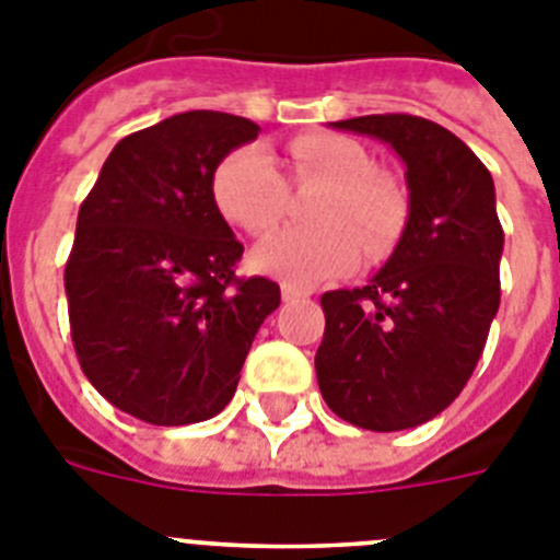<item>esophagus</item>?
I'll return each instance as SVG.
<instances>
[{
	"label": "esophagus",
	"mask_w": 560,
	"mask_h": 560,
	"mask_svg": "<svg viewBox=\"0 0 560 560\" xmlns=\"http://www.w3.org/2000/svg\"><path fill=\"white\" fill-rule=\"evenodd\" d=\"M280 294H283V303H296V300H305V296H308V291L296 289V285H291V283H283L280 285Z\"/></svg>",
	"instance_id": "34e87169"
}]
</instances>
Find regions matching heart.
Wrapping results in <instances>:
<instances>
[{
    "label": "heart",
    "mask_w": 560,
    "mask_h": 560,
    "mask_svg": "<svg viewBox=\"0 0 560 560\" xmlns=\"http://www.w3.org/2000/svg\"><path fill=\"white\" fill-rule=\"evenodd\" d=\"M291 179L328 182L314 207L316 226H289L269 235L252 255L264 275L291 285L325 283L353 269L365 237L370 255H384L407 226L409 199L404 187L375 171L361 142L330 131L300 133L285 145ZM212 201L237 230L266 235L280 224L289 201V182L271 153L241 145L226 153L212 173Z\"/></svg>",
    "instance_id": "b5f03b06"
}]
</instances>
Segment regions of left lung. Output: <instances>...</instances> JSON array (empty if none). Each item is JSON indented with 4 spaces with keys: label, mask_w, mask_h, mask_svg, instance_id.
Returning a JSON list of instances; mask_svg holds the SVG:
<instances>
[{
    "label": "left lung",
    "mask_w": 560,
    "mask_h": 560,
    "mask_svg": "<svg viewBox=\"0 0 560 560\" xmlns=\"http://www.w3.org/2000/svg\"><path fill=\"white\" fill-rule=\"evenodd\" d=\"M387 142L407 165L409 219L361 289L323 294L316 381L359 429L400 432L463 393L499 311L504 232L488 167L448 128L415 114L330 122Z\"/></svg>",
    "instance_id": "obj_1"
}]
</instances>
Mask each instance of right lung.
Returning <instances> with one entry per match:
<instances>
[{"label": "right lung", "instance_id": "1", "mask_svg": "<svg viewBox=\"0 0 560 560\" xmlns=\"http://www.w3.org/2000/svg\"><path fill=\"white\" fill-rule=\"evenodd\" d=\"M260 131L185 112L122 137L78 212L63 289L92 387L153 427L215 418L235 395L280 285L235 277L244 246L212 201V173Z\"/></svg>", "mask_w": 560, "mask_h": 560}]
</instances>
